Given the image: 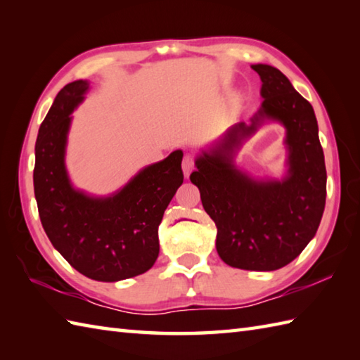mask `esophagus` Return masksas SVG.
Wrapping results in <instances>:
<instances>
[{
    "mask_svg": "<svg viewBox=\"0 0 360 360\" xmlns=\"http://www.w3.org/2000/svg\"><path fill=\"white\" fill-rule=\"evenodd\" d=\"M193 168H195V156L193 155H186L184 156V159H182V170H184V174L187 176H190V173L193 172Z\"/></svg>",
    "mask_w": 360,
    "mask_h": 360,
    "instance_id": "esophagus-1",
    "label": "esophagus"
}]
</instances>
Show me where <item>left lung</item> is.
Listing matches in <instances>:
<instances>
[{"label":"left lung","mask_w":360,"mask_h":360,"mask_svg":"<svg viewBox=\"0 0 360 360\" xmlns=\"http://www.w3.org/2000/svg\"><path fill=\"white\" fill-rule=\"evenodd\" d=\"M262 79V110L252 124L233 125L217 150L196 160L190 181L215 221L217 250L229 266L275 271L302 254L316 235L326 200V168L314 110L277 68L254 65ZM264 117L287 127L290 176L254 181L231 165V153Z\"/></svg>","instance_id":"left-lung-1"}]
</instances>
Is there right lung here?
<instances>
[{
  "label": "right lung",
  "instance_id": "1",
  "mask_svg": "<svg viewBox=\"0 0 360 360\" xmlns=\"http://www.w3.org/2000/svg\"><path fill=\"white\" fill-rule=\"evenodd\" d=\"M77 80L57 94L38 129L34 190L46 235L75 271L97 281H119L151 269L159 255L158 227L184 181L182 151L145 168L111 198L74 190L65 170L70 114L88 89Z\"/></svg>",
  "mask_w": 360,
  "mask_h": 360
}]
</instances>
